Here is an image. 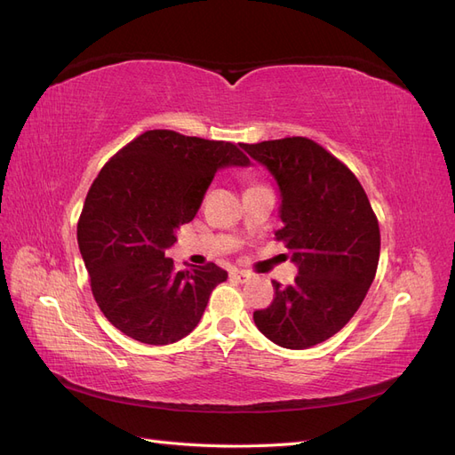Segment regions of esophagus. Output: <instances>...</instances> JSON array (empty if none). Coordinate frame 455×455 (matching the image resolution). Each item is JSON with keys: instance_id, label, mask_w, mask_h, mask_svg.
I'll use <instances>...</instances> for the list:
<instances>
[{"instance_id": "1", "label": "esophagus", "mask_w": 455, "mask_h": 455, "mask_svg": "<svg viewBox=\"0 0 455 455\" xmlns=\"http://www.w3.org/2000/svg\"><path fill=\"white\" fill-rule=\"evenodd\" d=\"M229 275H231L233 279H237V281H241V283H244L246 279H251V273L244 271V269H231Z\"/></svg>"}]
</instances>
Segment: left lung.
<instances>
[{"label": "left lung", "mask_w": 455, "mask_h": 455, "mask_svg": "<svg viewBox=\"0 0 455 455\" xmlns=\"http://www.w3.org/2000/svg\"><path fill=\"white\" fill-rule=\"evenodd\" d=\"M241 148L279 188L283 228L275 237L298 267L294 284L273 281L271 306L254 311V323L284 349H309L351 321L376 277V214L355 174L309 139Z\"/></svg>", "instance_id": "1"}]
</instances>
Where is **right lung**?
I'll return each mask as SVG.
<instances>
[{"instance_id": "obj_1", "label": "right lung", "mask_w": 455, "mask_h": 455, "mask_svg": "<svg viewBox=\"0 0 455 455\" xmlns=\"http://www.w3.org/2000/svg\"><path fill=\"white\" fill-rule=\"evenodd\" d=\"M249 164L231 142L174 131H148L104 164L87 194L77 244L96 304L123 334L169 346L199 324L228 271L216 264L176 271L164 252L197 214L216 172Z\"/></svg>"}]
</instances>
